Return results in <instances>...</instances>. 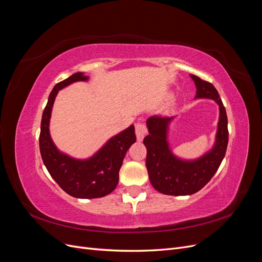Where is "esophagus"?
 Masks as SVG:
<instances>
[{
  "mask_svg": "<svg viewBox=\"0 0 262 262\" xmlns=\"http://www.w3.org/2000/svg\"><path fill=\"white\" fill-rule=\"evenodd\" d=\"M136 134L138 141H142L146 134V126L143 123H137L136 125Z\"/></svg>",
  "mask_w": 262,
  "mask_h": 262,
  "instance_id": "34e87169",
  "label": "esophagus"
}]
</instances>
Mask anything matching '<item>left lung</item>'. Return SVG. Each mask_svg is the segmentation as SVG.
Returning <instances> with one entry per match:
<instances>
[{
  "instance_id": "left-lung-1",
  "label": "left lung",
  "mask_w": 262,
  "mask_h": 262,
  "mask_svg": "<svg viewBox=\"0 0 262 262\" xmlns=\"http://www.w3.org/2000/svg\"><path fill=\"white\" fill-rule=\"evenodd\" d=\"M190 77L196 87L194 98H209L219 105L217 131L211 149L195 160H185L173 154L169 146V124L175 117L153 116L147 119L148 136L143 143L147 149L148 178L157 191L168 195H190L201 190L219 169L228 143L226 110L216 89L195 75Z\"/></svg>"
}]
</instances>
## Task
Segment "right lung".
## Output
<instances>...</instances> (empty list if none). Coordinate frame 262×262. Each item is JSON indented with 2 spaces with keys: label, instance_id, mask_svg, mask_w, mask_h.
<instances>
[{
  "label": "right lung",
  "instance_id": "add662e5",
  "mask_svg": "<svg viewBox=\"0 0 262 262\" xmlns=\"http://www.w3.org/2000/svg\"><path fill=\"white\" fill-rule=\"evenodd\" d=\"M82 72L58 83L51 91L42 113L39 147L46 168L64 191L78 199H95L113 192L119 181V170L126 150L137 141L134 125L110 138L89 158H74L55 146L50 136V118L59 91L75 82L89 81Z\"/></svg>",
  "mask_w": 262,
  "mask_h": 262
}]
</instances>
